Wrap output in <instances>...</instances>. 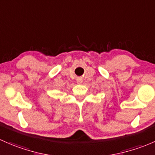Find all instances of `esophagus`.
<instances>
[{
	"mask_svg": "<svg viewBox=\"0 0 155 155\" xmlns=\"http://www.w3.org/2000/svg\"><path fill=\"white\" fill-rule=\"evenodd\" d=\"M82 82H83L82 78H77V83L78 84H81Z\"/></svg>",
	"mask_w": 155,
	"mask_h": 155,
	"instance_id": "1",
	"label": "esophagus"
}]
</instances>
